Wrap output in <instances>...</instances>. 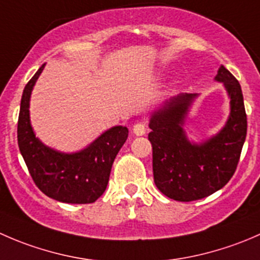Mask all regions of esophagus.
Wrapping results in <instances>:
<instances>
[{
  "label": "esophagus",
  "instance_id": "esophagus-1",
  "mask_svg": "<svg viewBox=\"0 0 260 260\" xmlns=\"http://www.w3.org/2000/svg\"><path fill=\"white\" fill-rule=\"evenodd\" d=\"M133 133L136 136H143L146 135V125L143 123H136L133 125Z\"/></svg>",
  "mask_w": 260,
  "mask_h": 260
}]
</instances>
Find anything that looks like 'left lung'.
Instances as JSON below:
<instances>
[{"instance_id":"1","label":"left lung","mask_w":260,"mask_h":260,"mask_svg":"<svg viewBox=\"0 0 260 260\" xmlns=\"http://www.w3.org/2000/svg\"><path fill=\"white\" fill-rule=\"evenodd\" d=\"M215 80L224 84L230 114L222 129L201 143L188 141L183 124L198 94H179L149 119L152 167L157 188L176 201H193L224 187L234 175L246 137V114L239 81L225 67Z\"/></svg>"}]
</instances>
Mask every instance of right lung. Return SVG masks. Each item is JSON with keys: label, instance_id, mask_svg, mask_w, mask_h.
<instances>
[{"label": "right lung", "instance_id": "add662e5", "mask_svg": "<svg viewBox=\"0 0 260 260\" xmlns=\"http://www.w3.org/2000/svg\"><path fill=\"white\" fill-rule=\"evenodd\" d=\"M43 64L26 84L21 98L17 142L35 185L49 198L67 204H90L103 195L112 165L128 137V128L115 125L99 136L86 148L64 153L45 146L35 136L30 123V96Z\"/></svg>", "mask_w": 260, "mask_h": 260}]
</instances>
